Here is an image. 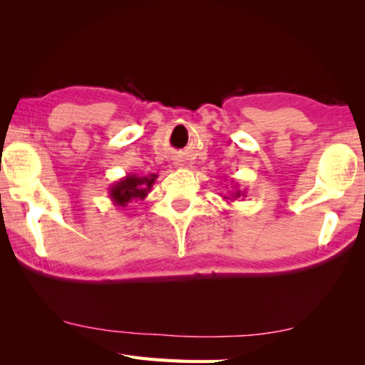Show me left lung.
<instances>
[{"label":"left lung","instance_id":"1","mask_svg":"<svg viewBox=\"0 0 365 365\" xmlns=\"http://www.w3.org/2000/svg\"><path fill=\"white\" fill-rule=\"evenodd\" d=\"M234 187H235V188H234V191L229 192V196H222V199H224V200H227V202H234V200H235V199H238V197H246V191H242V190H240L237 183L234 185Z\"/></svg>","mask_w":365,"mask_h":365}]
</instances>
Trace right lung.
Instances as JSON below:
<instances>
[{"mask_svg":"<svg viewBox=\"0 0 365 365\" xmlns=\"http://www.w3.org/2000/svg\"><path fill=\"white\" fill-rule=\"evenodd\" d=\"M157 174H149V175H138V174H127L122 177L120 180L113 183L110 187V199L113 205L118 207H127L131 200H139L145 199L149 195L155 180H157Z\"/></svg>","mask_w":365,"mask_h":365,"instance_id":"right-lung-1","label":"right lung"}]
</instances>
